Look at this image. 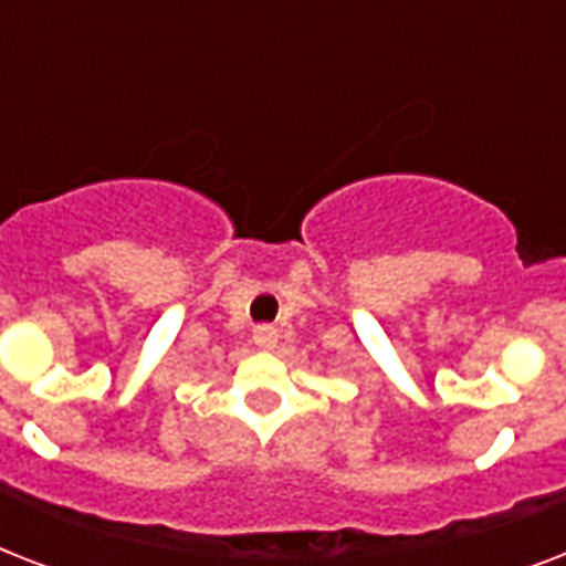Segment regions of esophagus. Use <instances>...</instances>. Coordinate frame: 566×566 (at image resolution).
Wrapping results in <instances>:
<instances>
[{
    "instance_id": "esophagus-1",
    "label": "esophagus",
    "mask_w": 566,
    "mask_h": 566,
    "mask_svg": "<svg viewBox=\"0 0 566 566\" xmlns=\"http://www.w3.org/2000/svg\"><path fill=\"white\" fill-rule=\"evenodd\" d=\"M252 340H255L258 349H275V344H279V332H275L273 326H258L255 332H252Z\"/></svg>"
}]
</instances>
